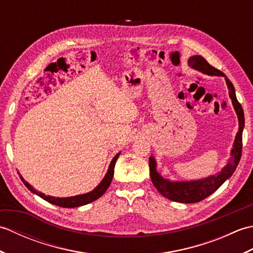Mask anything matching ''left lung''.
<instances>
[{
  "mask_svg": "<svg viewBox=\"0 0 253 253\" xmlns=\"http://www.w3.org/2000/svg\"><path fill=\"white\" fill-rule=\"evenodd\" d=\"M188 63H189V65L192 68L200 71L201 73L211 75V76H223L225 78L229 91V96L232 99L234 109L236 113H237L239 123V129L235 138L232 152H230L232 158L228 160L227 164L224 166L222 170H219L215 175L207 177V178L192 181H170L169 179H165L157 171V162H155L154 158L150 157V176H151V180L154 187L157 188L161 195L169 199L171 201L180 203H196L202 201L203 199L212 195L214 191H216L224 184L225 180L228 179L234 174V171L240 161L241 150H243V130L245 127V115L243 106H241L237 98H236L234 85L230 83V80L225 76L224 73L210 65L206 58H203L201 55L191 56Z\"/></svg>",
  "mask_w": 253,
  "mask_h": 253,
  "instance_id": "left-lung-1",
  "label": "left lung"
}]
</instances>
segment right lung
Masks as SVG:
<instances>
[{"mask_svg":"<svg viewBox=\"0 0 253 253\" xmlns=\"http://www.w3.org/2000/svg\"><path fill=\"white\" fill-rule=\"evenodd\" d=\"M120 154L121 153H117L115 157L113 158L112 162L109 166V169H107V173L104 176V178L102 179L100 184L96 186L92 191H90L88 193H84V195L68 197V198H55V197H51V196H45L44 193H42L40 191H37L35 188L30 186L28 182H27L21 176H20V179L31 192L36 193L37 196H39L42 199H44V200L47 201V202H50L52 204H55V206H57V207H62V208L82 207V206H84V204L91 203L92 201L96 200V199H99L101 196L104 195V192L107 190V188H109L110 185H111V181L113 179V175H114V168H115L116 160L118 159V157H120Z\"/></svg>","mask_w":253,"mask_h":253,"instance_id":"add662e5","label":"right lung"}]
</instances>
